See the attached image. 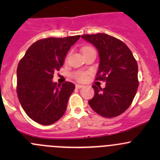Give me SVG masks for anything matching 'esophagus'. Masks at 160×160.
Here are the masks:
<instances>
[{
    "label": "esophagus",
    "instance_id": "34e87169",
    "mask_svg": "<svg viewBox=\"0 0 160 160\" xmlns=\"http://www.w3.org/2000/svg\"><path fill=\"white\" fill-rule=\"evenodd\" d=\"M83 88V85H81V84H76V88H77V89H80V88Z\"/></svg>",
    "mask_w": 160,
    "mask_h": 160
}]
</instances>
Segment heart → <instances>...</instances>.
<instances>
[{
    "label": "heart",
    "instance_id": "1",
    "mask_svg": "<svg viewBox=\"0 0 160 160\" xmlns=\"http://www.w3.org/2000/svg\"><path fill=\"white\" fill-rule=\"evenodd\" d=\"M90 49H92V48L90 47V46H85V47H83V49H82V52H84L86 51V50H88ZM86 77H87L86 73L83 72H77L74 73V77H75L77 80H80V81H83V80H84L85 79H86Z\"/></svg>",
    "mask_w": 160,
    "mask_h": 160
}]
</instances>
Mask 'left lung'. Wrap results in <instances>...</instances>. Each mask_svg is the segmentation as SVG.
I'll list each match as a JSON object with an SVG mask.
<instances>
[{"instance_id": "1", "label": "left lung", "mask_w": 160, "mask_h": 160, "mask_svg": "<svg viewBox=\"0 0 160 160\" xmlns=\"http://www.w3.org/2000/svg\"><path fill=\"white\" fill-rule=\"evenodd\" d=\"M100 56L97 80L106 82L104 88L93 85L94 96L90 108L104 118L120 115L129 108L138 87V64L128 46L121 40L104 33L83 35Z\"/></svg>"}]
</instances>
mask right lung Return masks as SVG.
I'll return each mask as SVG.
<instances>
[{
	"label": "right lung",
	"mask_w": 160,
	"mask_h": 160,
	"mask_svg": "<svg viewBox=\"0 0 160 160\" xmlns=\"http://www.w3.org/2000/svg\"><path fill=\"white\" fill-rule=\"evenodd\" d=\"M80 35L38 40L28 48L17 69V93L27 115L38 124L57 122L67 110L75 85L53 83V74L62 67L70 47Z\"/></svg>",
	"instance_id": "right-lung-1"
}]
</instances>
